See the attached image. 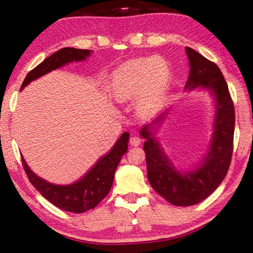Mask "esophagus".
<instances>
[{"label":"esophagus","instance_id":"obj_1","mask_svg":"<svg viewBox=\"0 0 253 253\" xmlns=\"http://www.w3.org/2000/svg\"><path fill=\"white\" fill-rule=\"evenodd\" d=\"M140 142H142V139H140L138 136H131L129 138V144L131 145V146H135V147L138 146Z\"/></svg>","mask_w":253,"mask_h":253}]
</instances>
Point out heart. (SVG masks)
I'll list each match as a JSON object with an SVG mask.
<instances>
[{"mask_svg":"<svg viewBox=\"0 0 253 253\" xmlns=\"http://www.w3.org/2000/svg\"><path fill=\"white\" fill-rule=\"evenodd\" d=\"M169 70L161 58L139 59L122 68L115 78V96L122 101L137 96L139 114L152 113L160 104L169 84Z\"/></svg>","mask_w":253,"mask_h":253,"instance_id":"1","label":"heart"}]
</instances>
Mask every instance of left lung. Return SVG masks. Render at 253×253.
I'll return each mask as SVG.
<instances>
[{"mask_svg": "<svg viewBox=\"0 0 253 253\" xmlns=\"http://www.w3.org/2000/svg\"><path fill=\"white\" fill-rule=\"evenodd\" d=\"M190 61V75L185 89L203 88L211 91L215 99V119L209 152L195 169L179 172L162 151L154 131L164 121L165 113L145 125L140 136L146 139L147 177L154 191L170 204L190 207L212 194L228 173L233 151L234 106L228 84L215 63L204 58L194 49L185 48Z\"/></svg>", "mask_w": 253, "mask_h": 253, "instance_id": "left-lung-1", "label": "left lung"}]
</instances>
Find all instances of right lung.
<instances>
[{
  "instance_id": "right-lung-1",
  "label": "right lung",
  "mask_w": 253,
  "mask_h": 253,
  "mask_svg": "<svg viewBox=\"0 0 253 253\" xmlns=\"http://www.w3.org/2000/svg\"><path fill=\"white\" fill-rule=\"evenodd\" d=\"M90 50L63 48L44 59L39 66L29 72L21 85V90L31 81L48 72L74 61H83L90 55ZM129 134L124 132L108 154L102 156L83 178L69 185H55L34 174L22 157V164L29 181L43 198L55 207L67 212L84 213L97 207L109 193L116 169L128 149Z\"/></svg>"
}]
</instances>
